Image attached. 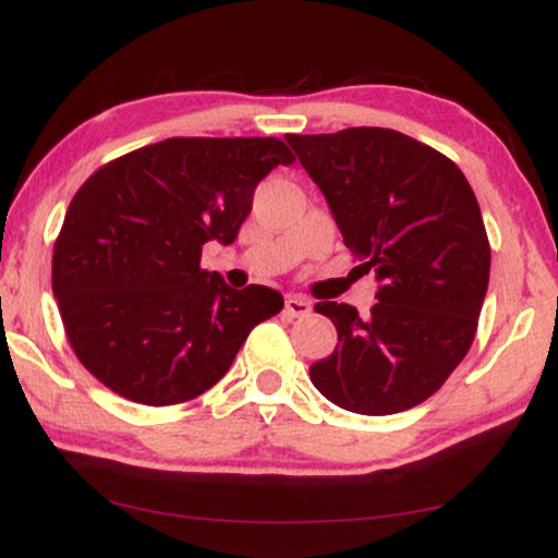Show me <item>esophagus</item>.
<instances>
[{
	"instance_id": "1",
	"label": "esophagus",
	"mask_w": 558,
	"mask_h": 558,
	"mask_svg": "<svg viewBox=\"0 0 558 558\" xmlns=\"http://www.w3.org/2000/svg\"><path fill=\"white\" fill-rule=\"evenodd\" d=\"M310 312H312V302L307 300V296H300V294L287 296V302H284L287 317H304V315H310Z\"/></svg>"
}]
</instances>
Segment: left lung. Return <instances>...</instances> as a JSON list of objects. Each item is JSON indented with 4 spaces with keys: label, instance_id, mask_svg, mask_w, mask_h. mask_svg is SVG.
<instances>
[{
    "label": "left lung",
    "instance_id": "8db88e82",
    "mask_svg": "<svg viewBox=\"0 0 558 558\" xmlns=\"http://www.w3.org/2000/svg\"><path fill=\"white\" fill-rule=\"evenodd\" d=\"M330 205L342 241L380 281L365 317L319 302L338 330L310 368L325 399L355 414H399L437 393L475 340L490 279L477 197L452 159L380 126L287 134Z\"/></svg>",
    "mask_w": 558,
    "mask_h": 558
}]
</instances>
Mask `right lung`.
<instances>
[{
    "label": "right lung",
    "instance_id": "1",
    "mask_svg": "<svg viewBox=\"0 0 558 558\" xmlns=\"http://www.w3.org/2000/svg\"><path fill=\"white\" fill-rule=\"evenodd\" d=\"M292 162L274 136H172L83 182L52 248V294L90 376L144 407L185 403L226 376L284 300L201 269L203 246L233 243L258 182Z\"/></svg>",
    "mask_w": 558,
    "mask_h": 558
}]
</instances>
